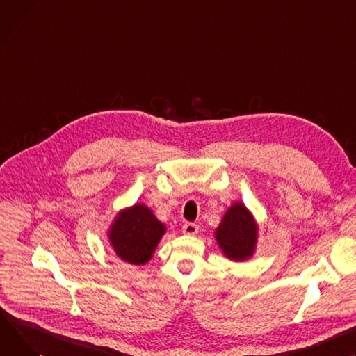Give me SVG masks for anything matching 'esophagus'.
I'll list each match as a JSON object with an SVG mask.
<instances>
[{
  "label": "esophagus",
  "mask_w": 356,
  "mask_h": 356,
  "mask_svg": "<svg viewBox=\"0 0 356 356\" xmlns=\"http://www.w3.org/2000/svg\"><path fill=\"white\" fill-rule=\"evenodd\" d=\"M181 230H183V233L187 234V236H195V234L199 232V227H197V225H195V223H184Z\"/></svg>",
  "instance_id": "obj_1"
}]
</instances>
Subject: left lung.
Instances as JSON below:
<instances>
[{
  "mask_svg": "<svg viewBox=\"0 0 356 356\" xmlns=\"http://www.w3.org/2000/svg\"><path fill=\"white\" fill-rule=\"evenodd\" d=\"M213 234L225 257L246 262L256 252L259 225L246 204L238 200L227 207Z\"/></svg>",
  "mask_w": 356,
  "mask_h": 356,
  "instance_id": "obj_1",
  "label": "left lung"
}]
</instances>
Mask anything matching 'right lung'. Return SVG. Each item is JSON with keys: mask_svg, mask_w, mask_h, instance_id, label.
Wrapping results in <instances>:
<instances>
[{"mask_svg": "<svg viewBox=\"0 0 356 356\" xmlns=\"http://www.w3.org/2000/svg\"><path fill=\"white\" fill-rule=\"evenodd\" d=\"M165 225L145 203H134L117 211L107 229V241L123 262L146 265L164 236Z\"/></svg>", "mask_w": 356, "mask_h": 356, "instance_id": "obj_1", "label": "right lung"}]
</instances>
